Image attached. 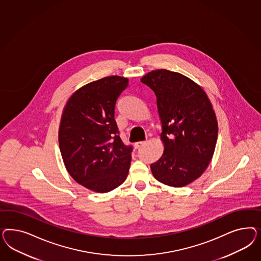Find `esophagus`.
<instances>
[{"label":"esophagus","instance_id":"esophagus-1","mask_svg":"<svg viewBox=\"0 0 261 261\" xmlns=\"http://www.w3.org/2000/svg\"><path fill=\"white\" fill-rule=\"evenodd\" d=\"M145 143V142H135L134 146L135 148H140V147H142V145Z\"/></svg>","mask_w":261,"mask_h":261}]
</instances>
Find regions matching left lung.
I'll use <instances>...</instances> for the list:
<instances>
[{
  "label": "left lung",
  "mask_w": 261,
  "mask_h": 261,
  "mask_svg": "<svg viewBox=\"0 0 261 261\" xmlns=\"http://www.w3.org/2000/svg\"><path fill=\"white\" fill-rule=\"evenodd\" d=\"M157 97L165 151L150 166L153 176L181 188L200 177L213 158L218 124L204 90L179 72L156 70L141 79Z\"/></svg>",
  "instance_id": "8db88e82"
}]
</instances>
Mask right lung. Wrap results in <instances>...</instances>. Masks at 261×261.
<instances>
[{
    "label": "right lung",
    "instance_id": "add662e5",
    "mask_svg": "<svg viewBox=\"0 0 261 261\" xmlns=\"http://www.w3.org/2000/svg\"><path fill=\"white\" fill-rule=\"evenodd\" d=\"M128 79L107 76L80 88L64 108L59 147L64 164L75 182L105 193L125 181L132 145L119 137L115 107Z\"/></svg>",
    "mask_w": 261,
    "mask_h": 261
}]
</instances>
